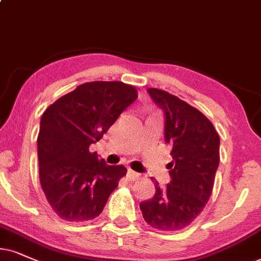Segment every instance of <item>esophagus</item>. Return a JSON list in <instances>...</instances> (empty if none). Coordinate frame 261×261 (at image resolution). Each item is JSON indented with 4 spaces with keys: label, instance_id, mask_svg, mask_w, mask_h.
Listing matches in <instances>:
<instances>
[{
    "label": "esophagus",
    "instance_id": "esophagus-1",
    "mask_svg": "<svg viewBox=\"0 0 261 261\" xmlns=\"http://www.w3.org/2000/svg\"><path fill=\"white\" fill-rule=\"evenodd\" d=\"M126 176H127V179L128 180H135V179H137L138 177H140V173L135 172V171H133L131 169H128Z\"/></svg>",
    "mask_w": 261,
    "mask_h": 261
}]
</instances>
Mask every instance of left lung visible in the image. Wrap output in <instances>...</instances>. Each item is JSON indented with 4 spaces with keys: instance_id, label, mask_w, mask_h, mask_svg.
Instances as JSON below:
<instances>
[{
    "instance_id": "obj_1",
    "label": "left lung",
    "mask_w": 261,
    "mask_h": 261,
    "mask_svg": "<svg viewBox=\"0 0 261 261\" xmlns=\"http://www.w3.org/2000/svg\"><path fill=\"white\" fill-rule=\"evenodd\" d=\"M163 111L165 142L172 147L170 183H155L151 199L140 203L143 218L154 229L177 231L202 212L219 166L220 140L204 115L177 96L159 89H147Z\"/></svg>"
}]
</instances>
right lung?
<instances>
[{"label":"right lung","instance_id":"right-lung-1","mask_svg":"<svg viewBox=\"0 0 261 261\" xmlns=\"http://www.w3.org/2000/svg\"><path fill=\"white\" fill-rule=\"evenodd\" d=\"M137 98L133 85L91 82L50 105L37 138L39 180L48 202L67 222L100 216L126 167L111 166L89 147Z\"/></svg>","mask_w":261,"mask_h":261}]
</instances>
